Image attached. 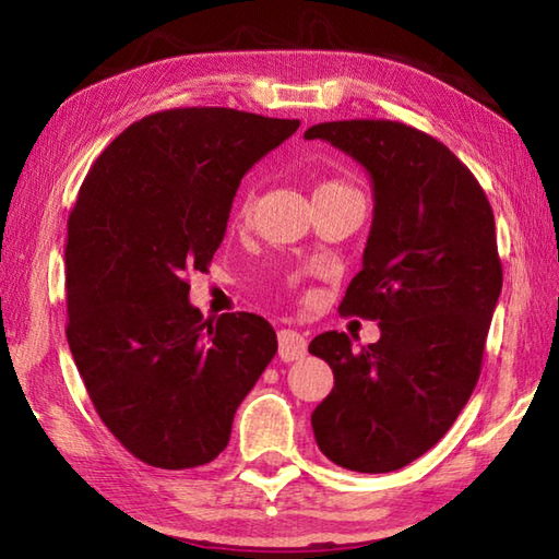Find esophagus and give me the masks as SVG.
<instances>
[{
    "instance_id": "obj_1",
    "label": "esophagus",
    "mask_w": 559,
    "mask_h": 559,
    "mask_svg": "<svg viewBox=\"0 0 559 559\" xmlns=\"http://www.w3.org/2000/svg\"><path fill=\"white\" fill-rule=\"evenodd\" d=\"M308 353V340L296 330H281L278 333V357L283 362H296Z\"/></svg>"
}]
</instances>
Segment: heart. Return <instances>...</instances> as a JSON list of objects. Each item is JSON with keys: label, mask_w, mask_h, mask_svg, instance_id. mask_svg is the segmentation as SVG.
Returning a JSON list of instances; mask_svg holds the SVG:
<instances>
[{"label": "heart", "mask_w": 559, "mask_h": 559, "mask_svg": "<svg viewBox=\"0 0 559 559\" xmlns=\"http://www.w3.org/2000/svg\"><path fill=\"white\" fill-rule=\"evenodd\" d=\"M333 189H349L345 182H340V179H330V182H323L318 187V192H333ZM253 206H257V200H253L251 192H246L239 197V202H236V210L234 216L236 222L246 224L253 216Z\"/></svg>", "instance_id": "1"}]
</instances>
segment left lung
Wrapping results in <instances>:
<instances>
[{
	"mask_svg": "<svg viewBox=\"0 0 559 559\" xmlns=\"http://www.w3.org/2000/svg\"><path fill=\"white\" fill-rule=\"evenodd\" d=\"M372 177L374 216L362 271L340 313L380 323L353 349L337 330L313 337L335 386L310 424L337 466L390 473L427 453L473 394L503 288L496 219L471 169L437 138L396 120H335L306 130Z\"/></svg>",
	"mask_w": 559,
	"mask_h": 559,
	"instance_id": "8db88e82",
	"label": "left lung"
}]
</instances>
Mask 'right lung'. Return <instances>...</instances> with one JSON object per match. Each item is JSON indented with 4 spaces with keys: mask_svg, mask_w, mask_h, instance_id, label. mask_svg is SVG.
Masks as SVG:
<instances>
[{
    "mask_svg": "<svg viewBox=\"0 0 559 559\" xmlns=\"http://www.w3.org/2000/svg\"><path fill=\"white\" fill-rule=\"evenodd\" d=\"M300 120L234 108H169L103 150L69 214L71 355L108 431L147 466H204L276 355L269 320L189 306L253 163Z\"/></svg>",
    "mask_w": 559,
    "mask_h": 559,
    "instance_id": "right-lung-1",
    "label": "right lung"
}]
</instances>
